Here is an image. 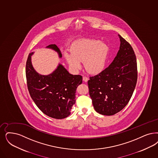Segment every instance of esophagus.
<instances>
[{
    "mask_svg": "<svg viewBox=\"0 0 158 158\" xmlns=\"http://www.w3.org/2000/svg\"><path fill=\"white\" fill-rule=\"evenodd\" d=\"M88 80H89V78H88L87 77H86V76H83V81L84 82H87Z\"/></svg>",
    "mask_w": 158,
    "mask_h": 158,
    "instance_id": "obj_1",
    "label": "esophagus"
}]
</instances>
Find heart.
I'll return each mask as SVG.
<instances>
[{"label":"heart","mask_w":158,"mask_h":158,"mask_svg":"<svg viewBox=\"0 0 158 158\" xmlns=\"http://www.w3.org/2000/svg\"><path fill=\"white\" fill-rule=\"evenodd\" d=\"M72 55L65 54L66 60L75 72L82 68V62L87 72L96 75L105 69L109 58V48L98 40H83L71 49Z\"/></svg>","instance_id":"b5f03b06"}]
</instances>
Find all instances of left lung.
I'll use <instances>...</instances> for the list:
<instances>
[{
	"instance_id": "left-lung-1",
	"label": "left lung",
	"mask_w": 158,
	"mask_h": 158,
	"mask_svg": "<svg viewBox=\"0 0 158 158\" xmlns=\"http://www.w3.org/2000/svg\"><path fill=\"white\" fill-rule=\"evenodd\" d=\"M120 49L113 62L101 73L90 77L87 84L94 110L112 115L129 102L138 77L136 56L131 45L118 35Z\"/></svg>"
}]
</instances>
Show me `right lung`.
I'll use <instances>...</instances> for the list:
<instances>
[{
  "label": "right lung",
  "instance_id": "right-lung-1",
  "mask_svg": "<svg viewBox=\"0 0 158 158\" xmlns=\"http://www.w3.org/2000/svg\"><path fill=\"white\" fill-rule=\"evenodd\" d=\"M47 48L56 51L62 57L60 49L55 44ZM28 55L26 66L28 90L31 98L45 114L55 119H62L71 114L75 103L77 86L82 83L81 75H73L60 64L52 73L42 75L34 70Z\"/></svg>",
  "mask_w": 158,
  "mask_h": 158
}]
</instances>
